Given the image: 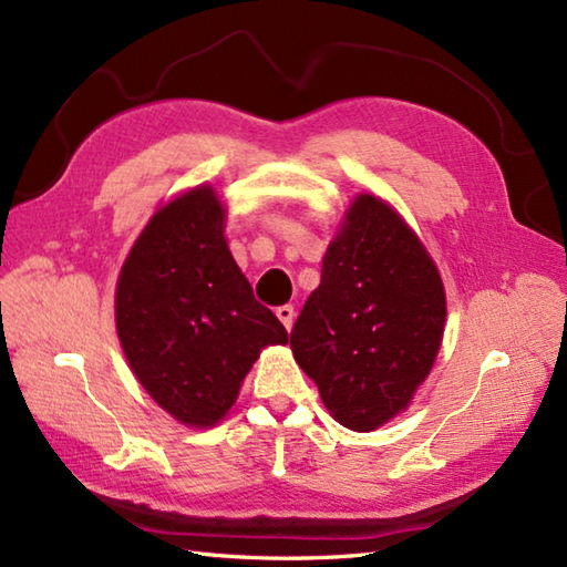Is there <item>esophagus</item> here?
Listing matches in <instances>:
<instances>
[{
  "mask_svg": "<svg viewBox=\"0 0 567 567\" xmlns=\"http://www.w3.org/2000/svg\"><path fill=\"white\" fill-rule=\"evenodd\" d=\"M275 313H278L280 323L287 330H292V323H295V307H292V303H285V307H278V309H275Z\"/></svg>",
  "mask_w": 567,
  "mask_h": 567,
  "instance_id": "esophagus-1",
  "label": "esophagus"
}]
</instances>
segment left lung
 I'll return each instance as SVG.
<instances>
[{"label": "left lung", "mask_w": 567, "mask_h": 567, "mask_svg": "<svg viewBox=\"0 0 567 567\" xmlns=\"http://www.w3.org/2000/svg\"><path fill=\"white\" fill-rule=\"evenodd\" d=\"M443 326V282L422 241L388 203L361 194L289 336L297 364L342 426L373 431L424 383Z\"/></svg>", "instance_id": "1"}]
</instances>
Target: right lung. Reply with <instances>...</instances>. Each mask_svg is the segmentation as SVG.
<instances>
[{
	"label": "right lung",
	"instance_id": "1",
	"mask_svg": "<svg viewBox=\"0 0 567 567\" xmlns=\"http://www.w3.org/2000/svg\"><path fill=\"white\" fill-rule=\"evenodd\" d=\"M223 223L210 186L174 198L141 231L117 285L128 367L188 426L220 422L260 350L289 340L237 268Z\"/></svg>",
	"mask_w": 567,
	"mask_h": 567
}]
</instances>
